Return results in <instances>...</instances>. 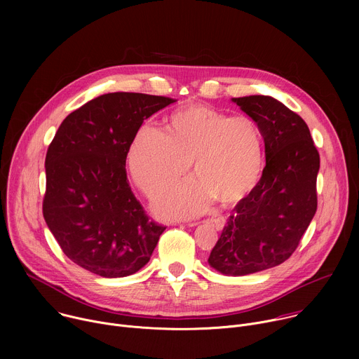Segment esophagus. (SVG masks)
I'll use <instances>...</instances> for the list:
<instances>
[{
	"label": "esophagus",
	"instance_id": "obj_1",
	"mask_svg": "<svg viewBox=\"0 0 359 359\" xmlns=\"http://www.w3.org/2000/svg\"><path fill=\"white\" fill-rule=\"evenodd\" d=\"M209 223H210L216 230H223V227H224V224H226V222H224L223 217H213V219L209 220ZM194 224H196V223H190V226H194Z\"/></svg>",
	"mask_w": 359,
	"mask_h": 359
}]
</instances>
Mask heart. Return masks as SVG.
Masks as SVG:
<instances>
[{
  "label": "heart",
  "mask_w": 359,
  "mask_h": 359,
  "mask_svg": "<svg viewBox=\"0 0 359 359\" xmlns=\"http://www.w3.org/2000/svg\"><path fill=\"white\" fill-rule=\"evenodd\" d=\"M191 161L198 179L162 196L155 203L159 216L191 217L215 198L223 204L243 198L263 172L262 129L247 115L191 104L170 116L168 132L140 126L128 151L132 179L150 198L183 180Z\"/></svg>",
  "instance_id": "heart-1"
}]
</instances>
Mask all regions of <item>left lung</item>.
Returning <instances> with one entry per match:
<instances>
[{
	"instance_id": "left-lung-1",
	"label": "left lung",
	"mask_w": 359,
	"mask_h": 359,
	"mask_svg": "<svg viewBox=\"0 0 359 359\" xmlns=\"http://www.w3.org/2000/svg\"><path fill=\"white\" fill-rule=\"evenodd\" d=\"M262 129L266 168L241 198L213 247L209 264L224 276H247L284 263L317 212L320 153L310 129L280 100L231 99Z\"/></svg>"
}]
</instances>
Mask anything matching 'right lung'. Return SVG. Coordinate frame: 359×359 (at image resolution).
Returning a JSON list of instances; mask_svg holds the SVG:
<instances>
[{
    "label": "right lung",
    "instance_id": "add662e5",
    "mask_svg": "<svg viewBox=\"0 0 359 359\" xmlns=\"http://www.w3.org/2000/svg\"><path fill=\"white\" fill-rule=\"evenodd\" d=\"M176 102L133 92L100 95L69 114L50 142L42 213L67 257L107 278L139 271L165 226L130 190L126 156L143 121Z\"/></svg>",
    "mask_w": 359,
    "mask_h": 359
}]
</instances>
